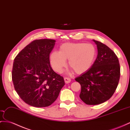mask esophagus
<instances>
[{
    "label": "esophagus",
    "mask_w": 130,
    "mask_h": 130,
    "mask_svg": "<svg viewBox=\"0 0 130 130\" xmlns=\"http://www.w3.org/2000/svg\"><path fill=\"white\" fill-rule=\"evenodd\" d=\"M64 81L66 84H69L71 82V79L68 77H64Z\"/></svg>",
    "instance_id": "1"
}]
</instances>
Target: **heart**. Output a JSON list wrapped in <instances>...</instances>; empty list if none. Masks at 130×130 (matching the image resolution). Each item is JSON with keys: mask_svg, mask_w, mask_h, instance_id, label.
I'll list each match as a JSON object with an SVG mask.
<instances>
[{"mask_svg": "<svg viewBox=\"0 0 130 130\" xmlns=\"http://www.w3.org/2000/svg\"><path fill=\"white\" fill-rule=\"evenodd\" d=\"M97 56L95 46L86 43H65L59 47V51H54L49 56L52 67L58 72H61L69 65L76 74L81 75L88 71L93 65Z\"/></svg>", "mask_w": 130, "mask_h": 130, "instance_id": "heart-1", "label": "heart"}]
</instances>
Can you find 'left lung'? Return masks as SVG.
<instances>
[{
    "mask_svg": "<svg viewBox=\"0 0 130 130\" xmlns=\"http://www.w3.org/2000/svg\"><path fill=\"white\" fill-rule=\"evenodd\" d=\"M98 55L91 69L75 78L81 85L79 97L88 105H98L108 101L119 84L120 68L117 56L108 46L93 39Z\"/></svg>",
    "mask_w": 130,
    "mask_h": 130,
    "instance_id": "obj_1",
    "label": "left lung"
}]
</instances>
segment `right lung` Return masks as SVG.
Returning a JSON list of instances; mask_svg holds the SVG:
<instances>
[{
  "label": "right lung",
  "mask_w": 130,
  "mask_h": 130,
  "mask_svg": "<svg viewBox=\"0 0 130 130\" xmlns=\"http://www.w3.org/2000/svg\"><path fill=\"white\" fill-rule=\"evenodd\" d=\"M56 41H32L16 56L12 70L15 91L23 101L35 107H46L57 99L65 85L64 78L55 72L49 55Z\"/></svg>",
  "instance_id": "1"
}]
</instances>
